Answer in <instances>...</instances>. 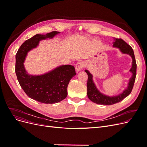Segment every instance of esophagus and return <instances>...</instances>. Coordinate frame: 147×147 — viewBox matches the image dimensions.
Instances as JSON below:
<instances>
[{
	"mask_svg": "<svg viewBox=\"0 0 147 147\" xmlns=\"http://www.w3.org/2000/svg\"><path fill=\"white\" fill-rule=\"evenodd\" d=\"M84 63L82 61H79L75 65V70H76L77 72H78L80 70L84 68Z\"/></svg>",
	"mask_w": 147,
	"mask_h": 147,
	"instance_id": "esophagus-1",
	"label": "esophagus"
}]
</instances>
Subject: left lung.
Here are the masks:
<instances>
[{
    "label": "left lung",
    "instance_id": "left-lung-1",
    "mask_svg": "<svg viewBox=\"0 0 147 147\" xmlns=\"http://www.w3.org/2000/svg\"><path fill=\"white\" fill-rule=\"evenodd\" d=\"M115 42H113V47L118 48L123 53L129 55L132 59V68L130 71L132 73V76L129 80V83L128 84V87L126 90H124L122 94L117 96L109 97L104 95L100 93L96 88L95 84L92 81V75L89 72V71L86 70L85 72L88 74V82H87V95L88 98L92 102L97 104H101L104 105H112L121 102L131 92L136 77L137 64L134 56V51L132 47L124 42L121 38H115Z\"/></svg>",
    "mask_w": 147,
    "mask_h": 147
}]
</instances>
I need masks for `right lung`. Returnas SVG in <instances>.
Masks as SVG:
<instances>
[{"label": "right lung", "instance_id": "1", "mask_svg": "<svg viewBox=\"0 0 147 147\" xmlns=\"http://www.w3.org/2000/svg\"><path fill=\"white\" fill-rule=\"evenodd\" d=\"M59 32L53 31L46 35L36 34L26 40L16 55L15 72L21 87L30 98L44 104H55L67 96V86L76 75L71 65H61L49 73L33 76L26 72L23 63L27 53L35 48L41 40L53 38Z\"/></svg>", "mask_w": 147, "mask_h": 147}]
</instances>
